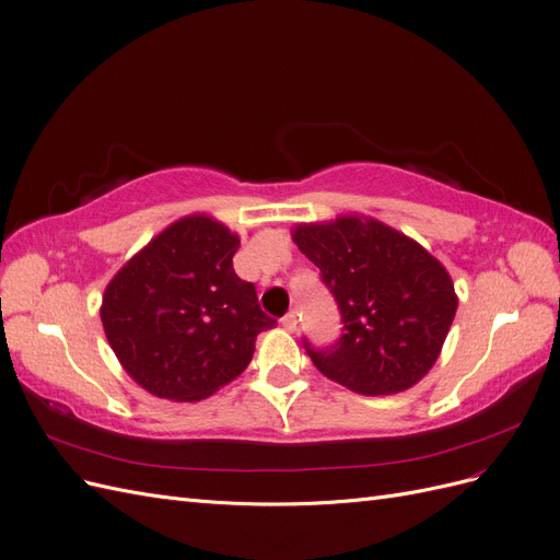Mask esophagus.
Listing matches in <instances>:
<instances>
[{
  "instance_id": "1",
  "label": "esophagus",
  "mask_w": 560,
  "mask_h": 560,
  "mask_svg": "<svg viewBox=\"0 0 560 560\" xmlns=\"http://www.w3.org/2000/svg\"><path fill=\"white\" fill-rule=\"evenodd\" d=\"M280 322H282V327H284L287 331H294V329H296V313H294V311L287 313Z\"/></svg>"
}]
</instances>
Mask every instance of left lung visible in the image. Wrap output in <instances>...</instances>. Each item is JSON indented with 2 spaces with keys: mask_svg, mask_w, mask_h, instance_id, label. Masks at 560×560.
<instances>
[{
  "mask_svg": "<svg viewBox=\"0 0 560 560\" xmlns=\"http://www.w3.org/2000/svg\"><path fill=\"white\" fill-rule=\"evenodd\" d=\"M294 243L319 268L343 334L303 346L327 378L360 395H395L428 374L446 341L457 296L428 249L376 219L301 224Z\"/></svg>",
  "mask_w": 560,
  "mask_h": 560,
  "instance_id": "1",
  "label": "left lung"
}]
</instances>
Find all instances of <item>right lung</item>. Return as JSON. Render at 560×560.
Masks as SVG:
<instances>
[{"mask_svg": "<svg viewBox=\"0 0 560 560\" xmlns=\"http://www.w3.org/2000/svg\"><path fill=\"white\" fill-rule=\"evenodd\" d=\"M241 238L206 214L184 217L118 270L103 327L118 362L151 395L206 399L247 369L276 325L233 270Z\"/></svg>", "mask_w": 560, "mask_h": 560, "instance_id": "add662e5", "label": "right lung"}]
</instances>
